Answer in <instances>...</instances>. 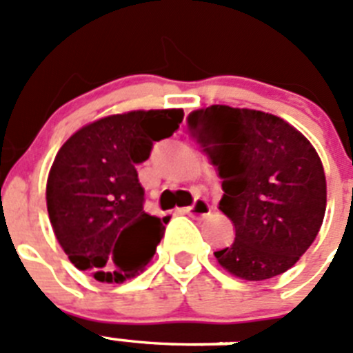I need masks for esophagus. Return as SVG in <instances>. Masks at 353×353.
Returning a JSON list of instances; mask_svg holds the SVG:
<instances>
[{
	"label": "esophagus",
	"instance_id": "34e87169",
	"mask_svg": "<svg viewBox=\"0 0 353 353\" xmlns=\"http://www.w3.org/2000/svg\"><path fill=\"white\" fill-rule=\"evenodd\" d=\"M185 214L192 215V217H205V215L210 214V205L207 203V199L196 198L194 203L185 208Z\"/></svg>",
	"mask_w": 353,
	"mask_h": 353
}]
</instances>
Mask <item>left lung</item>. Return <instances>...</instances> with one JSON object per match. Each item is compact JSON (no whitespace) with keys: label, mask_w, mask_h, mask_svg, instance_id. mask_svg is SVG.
I'll return each mask as SVG.
<instances>
[{"label":"left lung","mask_w":353,"mask_h":353,"mask_svg":"<svg viewBox=\"0 0 353 353\" xmlns=\"http://www.w3.org/2000/svg\"><path fill=\"white\" fill-rule=\"evenodd\" d=\"M187 129L223 180L219 210L235 240L215 251L221 267L248 281L286 272L316 239L327 183L316 150L279 117L210 105L187 117Z\"/></svg>","instance_id":"8db88e82"}]
</instances>
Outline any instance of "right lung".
<instances>
[{
	"mask_svg": "<svg viewBox=\"0 0 353 353\" xmlns=\"http://www.w3.org/2000/svg\"><path fill=\"white\" fill-rule=\"evenodd\" d=\"M182 120V109L105 117L72 134L56 155L46 189L51 226L68 260L97 281L123 283L154 258L170 217L145 212L136 166Z\"/></svg>",
	"mask_w": 353,
	"mask_h": 353,
	"instance_id": "add662e5",
	"label": "right lung"
}]
</instances>
